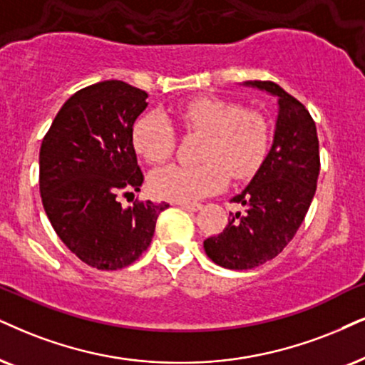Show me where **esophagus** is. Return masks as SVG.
<instances>
[{"label":"esophagus","mask_w":365,"mask_h":365,"mask_svg":"<svg viewBox=\"0 0 365 365\" xmlns=\"http://www.w3.org/2000/svg\"><path fill=\"white\" fill-rule=\"evenodd\" d=\"M178 205L182 207V209L190 210V212H197L202 209V204H198V202H180Z\"/></svg>","instance_id":"obj_1"}]
</instances>
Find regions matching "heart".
Listing matches in <instances>:
<instances>
[{
    "label": "heart",
    "mask_w": 365,
    "mask_h": 365,
    "mask_svg": "<svg viewBox=\"0 0 365 365\" xmlns=\"http://www.w3.org/2000/svg\"><path fill=\"white\" fill-rule=\"evenodd\" d=\"M178 123L187 133H204L200 165H168L153 172L150 188L167 200L190 202L220 192L229 175L252 177L264 163L271 145V128L259 110L244 109L236 101L198 98L180 106ZM136 153L158 165L173 155L177 131L161 113H148L133 128Z\"/></svg>",
    "instance_id": "heart-1"
}]
</instances>
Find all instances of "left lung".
<instances>
[{
	"instance_id": "1",
	"label": "left lung",
	"mask_w": 365,
	"mask_h": 365,
	"mask_svg": "<svg viewBox=\"0 0 365 365\" xmlns=\"http://www.w3.org/2000/svg\"><path fill=\"white\" fill-rule=\"evenodd\" d=\"M278 98L274 140L251 183L230 198L244 212L230 214L220 234L204 241L207 256L227 269H252L279 255L297 234L320 173L317 126L305 106L271 81L244 82Z\"/></svg>"
}]
</instances>
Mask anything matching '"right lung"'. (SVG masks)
I'll return each instance as SVG.
<instances>
[{"mask_svg":"<svg viewBox=\"0 0 365 365\" xmlns=\"http://www.w3.org/2000/svg\"><path fill=\"white\" fill-rule=\"evenodd\" d=\"M145 91L103 81L77 91L60 108L40 148V195L50 224L82 262L123 269L146 251L168 204L118 195L140 192L143 172L133 124L146 109Z\"/></svg>","mask_w":365,"mask_h":365,"instance_id":"obj_1","label":"right lung"}]
</instances>
